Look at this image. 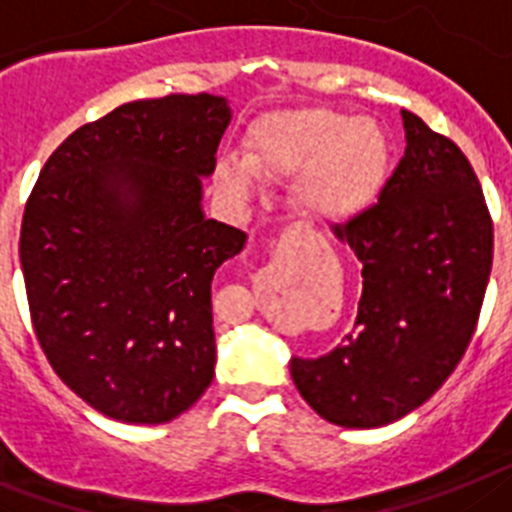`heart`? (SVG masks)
I'll list each match as a JSON object with an SVG mask.
<instances>
[{"instance_id":"heart-1","label":"heart","mask_w":512,"mask_h":512,"mask_svg":"<svg viewBox=\"0 0 512 512\" xmlns=\"http://www.w3.org/2000/svg\"><path fill=\"white\" fill-rule=\"evenodd\" d=\"M391 172V141L376 121L327 108L283 110L244 139V164L219 159L216 188L247 201L252 175L296 177L293 203L309 219L342 221L366 211Z\"/></svg>"}]
</instances>
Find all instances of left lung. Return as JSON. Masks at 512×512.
I'll use <instances>...</instances> for the list:
<instances>
[{"instance_id":"8db88e82","label":"left lung","mask_w":512,"mask_h":512,"mask_svg":"<svg viewBox=\"0 0 512 512\" xmlns=\"http://www.w3.org/2000/svg\"><path fill=\"white\" fill-rule=\"evenodd\" d=\"M407 149L379 203L335 226L361 260L355 327L319 358H291L309 407L381 428L428 402L459 366L492 270V219L464 151L402 110Z\"/></svg>"}]
</instances>
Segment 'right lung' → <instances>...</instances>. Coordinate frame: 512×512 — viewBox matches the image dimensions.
Returning <instances> with one entry per match:
<instances>
[{
    "mask_svg": "<svg viewBox=\"0 0 512 512\" xmlns=\"http://www.w3.org/2000/svg\"><path fill=\"white\" fill-rule=\"evenodd\" d=\"M226 97L136 100L77 128L25 206L20 265L53 371L121 422L159 425L213 381L211 281L247 234L203 213Z\"/></svg>",
    "mask_w": 512,
    "mask_h": 512,
    "instance_id": "add662e5",
    "label": "right lung"
}]
</instances>
